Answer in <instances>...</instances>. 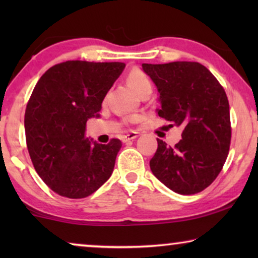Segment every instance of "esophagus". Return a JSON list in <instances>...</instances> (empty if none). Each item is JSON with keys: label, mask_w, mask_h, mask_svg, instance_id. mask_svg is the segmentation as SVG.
Here are the masks:
<instances>
[{"label": "esophagus", "mask_w": 258, "mask_h": 258, "mask_svg": "<svg viewBox=\"0 0 258 258\" xmlns=\"http://www.w3.org/2000/svg\"><path fill=\"white\" fill-rule=\"evenodd\" d=\"M137 136H139V133H137V132H130V133L125 134V135L122 136V141H123V142H128V141H132L134 139H136Z\"/></svg>", "instance_id": "1"}]
</instances>
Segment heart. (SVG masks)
I'll list each match as a JSON object with an SVG mask.
<instances>
[{
    "mask_svg": "<svg viewBox=\"0 0 258 258\" xmlns=\"http://www.w3.org/2000/svg\"><path fill=\"white\" fill-rule=\"evenodd\" d=\"M126 80H128V83L130 86L140 95L147 93V91H150L151 93V90H153V83H151L149 76L143 70L139 68L130 70ZM141 119H142V116L141 115H132L126 117V121L129 123H139Z\"/></svg>",
    "mask_w": 258,
    "mask_h": 258,
    "instance_id": "heart-1",
    "label": "heart"
}]
</instances>
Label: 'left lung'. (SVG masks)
I'll return each mask as SVG.
<instances>
[{"label":"left lung","instance_id":"obj_1","mask_svg":"<svg viewBox=\"0 0 258 258\" xmlns=\"http://www.w3.org/2000/svg\"><path fill=\"white\" fill-rule=\"evenodd\" d=\"M142 68L160 91L158 116L182 126L174 147L157 139L153 174L172 191L192 195L213 183L223 168L231 141L227 94L199 62H170Z\"/></svg>","mask_w":258,"mask_h":258}]
</instances>
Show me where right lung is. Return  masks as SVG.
Masks as SVG:
<instances>
[{"instance_id":"right-lung-1","label":"right lung","mask_w":258,"mask_h":258,"mask_svg":"<svg viewBox=\"0 0 258 258\" xmlns=\"http://www.w3.org/2000/svg\"><path fill=\"white\" fill-rule=\"evenodd\" d=\"M122 62L67 61L35 86L24 114L27 148L38 176L58 195L84 199L110 177L122 142H90L88 118L121 75Z\"/></svg>"}]
</instances>
